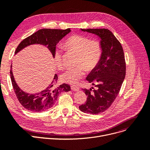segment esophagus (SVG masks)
Listing matches in <instances>:
<instances>
[{"label": "esophagus", "instance_id": "1", "mask_svg": "<svg viewBox=\"0 0 150 150\" xmlns=\"http://www.w3.org/2000/svg\"><path fill=\"white\" fill-rule=\"evenodd\" d=\"M71 89L74 91H78L80 90V88L76 86H71Z\"/></svg>", "mask_w": 150, "mask_h": 150}]
</instances>
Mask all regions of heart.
I'll return each mask as SVG.
<instances>
[{
	"label": "heart",
	"instance_id": "obj_1",
	"mask_svg": "<svg viewBox=\"0 0 150 150\" xmlns=\"http://www.w3.org/2000/svg\"><path fill=\"white\" fill-rule=\"evenodd\" d=\"M69 50L78 53L76 65L74 68L67 69L61 76L62 81L76 84L85 75V69L91 71L95 68L100 59L102 49L100 43L97 41H91L87 37L81 35H74L69 38L64 43ZM54 61L56 66L61 69L62 50L59 47L54 51Z\"/></svg>",
	"mask_w": 150,
	"mask_h": 150
}]
</instances>
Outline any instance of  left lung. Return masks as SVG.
I'll use <instances>...</instances> for the list:
<instances>
[{
  "mask_svg": "<svg viewBox=\"0 0 150 150\" xmlns=\"http://www.w3.org/2000/svg\"><path fill=\"white\" fill-rule=\"evenodd\" d=\"M81 30L96 35L100 39L102 52L98 64L86 77V80L97 89H83L87 101L79 109L84 113L98 114L111 106L119 93L126 75L124 52L120 42L109 30Z\"/></svg>",
  "mask_w": 150,
  "mask_h": 150,
  "instance_id": "8db88e82",
  "label": "left lung"
}]
</instances>
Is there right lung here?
<instances>
[{"label": "right lung", "instance_id": "add662e5", "mask_svg": "<svg viewBox=\"0 0 150 150\" xmlns=\"http://www.w3.org/2000/svg\"><path fill=\"white\" fill-rule=\"evenodd\" d=\"M70 31V28L66 30L43 28L39 30L23 39L16 48L15 54L27 46L33 44H40L46 46L54 58L57 44ZM10 76L13 88L19 103L25 109L31 112H41L50 109L54 105L59 95L62 92L70 91V86L69 84L64 83L59 86H57L58 80L57 74H54L53 80L45 89L35 93H27L19 87L13 74L12 64L10 69Z\"/></svg>", "mask_w": 150, "mask_h": 150}]
</instances>
